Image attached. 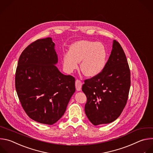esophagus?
I'll list each match as a JSON object with an SVG mask.
<instances>
[{
	"mask_svg": "<svg viewBox=\"0 0 153 153\" xmlns=\"http://www.w3.org/2000/svg\"><path fill=\"white\" fill-rule=\"evenodd\" d=\"M81 86H82V82L79 79H76L75 81V87H76V90L80 91L81 90Z\"/></svg>",
	"mask_w": 153,
	"mask_h": 153,
	"instance_id": "1",
	"label": "esophagus"
}]
</instances>
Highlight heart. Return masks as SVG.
I'll return each mask as SVG.
<instances>
[{"label":"heart","instance_id":"1","mask_svg":"<svg viewBox=\"0 0 153 153\" xmlns=\"http://www.w3.org/2000/svg\"><path fill=\"white\" fill-rule=\"evenodd\" d=\"M106 48L101 43L81 40L74 43L70 51L63 56V64L65 70L73 72L78 67L87 76H95L104 69L107 60Z\"/></svg>","mask_w":153,"mask_h":153}]
</instances>
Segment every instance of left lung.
I'll list each match as a JSON object with an SVG mask.
<instances>
[{
  "label": "left lung",
  "mask_w": 153,
  "mask_h": 153,
  "mask_svg": "<svg viewBox=\"0 0 153 153\" xmlns=\"http://www.w3.org/2000/svg\"><path fill=\"white\" fill-rule=\"evenodd\" d=\"M130 70L123 48L114 40L111 54L98 75L84 80L82 90L87 97L85 113L94 126L115 120L128 98Z\"/></svg>",
  "instance_id": "1"
}]
</instances>
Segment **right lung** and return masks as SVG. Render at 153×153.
I'll return each mask as SVG.
<instances>
[{
	"label": "right lung",
	"instance_id": "obj_1",
	"mask_svg": "<svg viewBox=\"0 0 153 153\" xmlns=\"http://www.w3.org/2000/svg\"><path fill=\"white\" fill-rule=\"evenodd\" d=\"M50 37L39 39L21 53L15 85L27 115L41 124L52 125L63 116L75 91V78L61 73Z\"/></svg>",
	"mask_w": 153,
	"mask_h": 153
}]
</instances>
